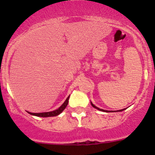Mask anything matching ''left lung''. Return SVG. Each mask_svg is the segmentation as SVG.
<instances>
[{"label":"left lung","instance_id":"obj_1","mask_svg":"<svg viewBox=\"0 0 155 155\" xmlns=\"http://www.w3.org/2000/svg\"><path fill=\"white\" fill-rule=\"evenodd\" d=\"M91 106L92 107H93L94 108H95V109H98V110H100V111H102V112H113V111H109V110H104V109H100V108H98V107H97L96 106H94V105L93 104H92V102H91ZM124 109H126L125 108H124V109H120V110H117V111H114V112H121V111H123V110H124Z\"/></svg>","mask_w":155,"mask_h":155}]
</instances>
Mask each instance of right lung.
Returning a JSON list of instances; mask_svg holds the SVG:
<instances>
[{"label": "right lung", "instance_id": "obj_1", "mask_svg": "<svg viewBox=\"0 0 155 155\" xmlns=\"http://www.w3.org/2000/svg\"><path fill=\"white\" fill-rule=\"evenodd\" d=\"M69 98H70V96L68 97V98L66 99V101H64L63 104L58 109H57L56 110L51 111V112H39V113H34V112H28L30 115H35V116L37 117H43V118H46V117H53V116H57L59 114L61 113L64 110L65 108L68 106V102H69Z\"/></svg>", "mask_w": 155, "mask_h": 155}]
</instances>
